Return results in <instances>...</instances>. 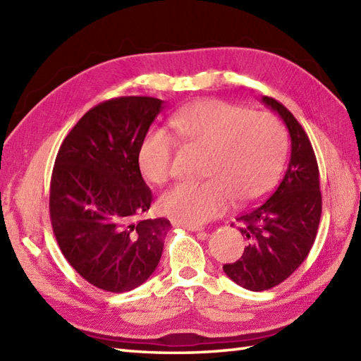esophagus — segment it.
<instances>
[{"label":"esophagus","mask_w":361,"mask_h":361,"mask_svg":"<svg viewBox=\"0 0 361 361\" xmlns=\"http://www.w3.org/2000/svg\"><path fill=\"white\" fill-rule=\"evenodd\" d=\"M173 228H183V229H188V231H192V233H202L203 235H206V233L203 231L202 228L198 226H190V225H185V224H178V221H173Z\"/></svg>","instance_id":"obj_1"}]
</instances>
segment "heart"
Listing matches in <instances>:
<instances>
[{
	"mask_svg": "<svg viewBox=\"0 0 361 361\" xmlns=\"http://www.w3.org/2000/svg\"><path fill=\"white\" fill-rule=\"evenodd\" d=\"M183 140L208 150L203 183H180L159 197L158 208L178 224L198 226L224 214L233 198L247 204L274 185L287 152V135L268 113H251L220 99L190 104L172 118ZM175 140L153 128L141 142L137 163L145 180L163 185L172 175Z\"/></svg>",
	"mask_w": 361,
	"mask_h": 361,
	"instance_id": "1",
	"label": "heart"
}]
</instances>
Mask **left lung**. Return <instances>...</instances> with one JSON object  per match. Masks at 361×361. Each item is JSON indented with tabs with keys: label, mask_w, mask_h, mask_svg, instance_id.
Masks as SVG:
<instances>
[{
	"label": "left lung",
	"mask_w": 361,
	"mask_h": 361,
	"mask_svg": "<svg viewBox=\"0 0 361 361\" xmlns=\"http://www.w3.org/2000/svg\"><path fill=\"white\" fill-rule=\"evenodd\" d=\"M262 102L288 128L291 155L274 192L237 217L248 245L239 260L224 265V271L251 291L276 287L304 262L315 242L323 208L318 163L307 133L276 99L264 96Z\"/></svg>",
	"instance_id": "obj_1"
}]
</instances>
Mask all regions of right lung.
Wrapping results in <instances>:
<instances>
[{
    "instance_id": "obj_1",
    "label": "right lung",
    "mask_w": 361,
    "mask_h": 361,
    "mask_svg": "<svg viewBox=\"0 0 361 361\" xmlns=\"http://www.w3.org/2000/svg\"><path fill=\"white\" fill-rule=\"evenodd\" d=\"M163 101L110 99L93 106L60 145L51 176L52 231L83 279L111 293L141 286L155 271L171 229L167 219L137 220L152 203L137 163Z\"/></svg>"
}]
</instances>
